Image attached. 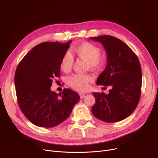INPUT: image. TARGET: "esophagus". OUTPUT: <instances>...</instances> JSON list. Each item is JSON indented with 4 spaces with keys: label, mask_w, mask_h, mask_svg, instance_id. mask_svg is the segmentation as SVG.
<instances>
[{
    "label": "esophagus",
    "mask_w": 158,
    "mask_h": 158,
    "mask_svg": "<svg viewBox=\"0 0 158 158\" xmlns=\"http://www.w3.org/2000/svg\"><path fill=\"white\" fill-rule=\"evenodd\" d=\"M79 95H80L81 98H83L85 97L86 94H79Z\"/></svg>",
    "instance_id": "esophagus-1"
}]
</instances>
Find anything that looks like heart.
Here are the masks:
<instances>
[{
    "mask_svg": "<svg viewBox=\"0 0 158 158\" xmlns=\"http://www.w3.org/2000/svg\"><path fill=\"white\" fill-rule=\"evenodd\" d=\"M74 51L81 59L88 63L90 68L97 69L102 66L105 58L101 56V49L97 46L89 42H85L74 48ZM73 63V58L70 52H66L60 61V68L64 72L70 71ZM92 77L86 74H74L67 79L69 85L73 89L83 92L89 86V82Z\"/></svg>",
    "mask_w": 158,
    "mask_h": 158,
    "instance_id": "heart-1",
    "label": "heart"
}]
</instances>
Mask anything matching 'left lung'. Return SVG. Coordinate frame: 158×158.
<instances>
[{
    "label": "left lung",
    "instance_id": "obj_1",
    "mask_svg": "<svg viewBox=\"0 0 158 158\" xmlns=\"http://www.w3.org/2000/svg\"><path fill=\"white\" fill-rule=\"evenodd\" d=\"M98 41L107 54V65L97 85L110 86L108 94L94 92L92 108L95 117L106 122H117L128 117L139 101L142 73L138 58L122 40L110 35L89 38Z\"/></svg>",
    "mask_w": 158,
    "mask_h": 158
}]
</instances>
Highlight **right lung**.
<instances>
[{
    "label": "right lung",
    "mask_w": 158,
    "mask_h": 158,
    "mask_svg": "<svg viewBox=\"0 0 158 158\" xmlns=\"http://www.w3.org/2000/svg\"><path fill=\"white\" fill-rule=\"evenodd\" d=\"M72 40L65 44L44 42L29 51L19 64L15 75L16 94L20 108L31 122L51 128L64 121L79 94L70 89L62 94L51 89L52 81L60 74V61Z\"/></svg>",
    "instance_id": "obj_1"
}]
</instances>
